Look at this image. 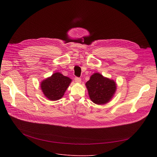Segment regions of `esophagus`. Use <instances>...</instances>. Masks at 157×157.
<instances>
[{
	"label": "esophagus",
	"mask_w": 157,
	"mask_h": 157,
	"mask_svg": "<svg viewBox=\"0 0 157 157\" xmlns=\"http://www.w3.org/2000/svg\"><path fill=\"white\" fill-rule=\"evenodd\" d=\"M74 80H75V82H76V83H80L81 81V79L80 78H78V77L74 78Z\"/></svg>",
	"instance_id": "esophagus-1"
}]
</instances>
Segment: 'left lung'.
I'll return each instance as SVG.
<instances>
[{"label":"left lung","mask_w":157,"mask_h":157,"mask_svg":"<svg viewBox=\"0 0 157 157\" xmlns=\"http://www.w3.org/2000/svg\"><path fill=\"white\" fill-rule=\"evenodd\" d=\"M90 99L97 104H104L110 101L116 91L117 85L113 80L94 73L86 83Z\"/></svg>","instance_id":"obj_1"}]
</instances>
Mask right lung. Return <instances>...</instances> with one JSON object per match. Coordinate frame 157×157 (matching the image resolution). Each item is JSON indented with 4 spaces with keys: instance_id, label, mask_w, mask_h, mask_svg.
Instances as JSON below:
<instances>
[{
    "instance_id": "right-lung-1",
    "label": "right lung",
    "mask_w": 157,
    "mask_h": 157,
    "mask_svg": "<svg viewBox=\"0 0 157 157\" xmlns=\"http://www.w3.org/2000/svg\"><path fill=\"white\" fill-rule=\"evenodd\" d=\"M71 79L60 72H56L40 84L41 90L44 95L51 101H56L61 98L67 90Z\"/></svg>"
}]
</instances>
